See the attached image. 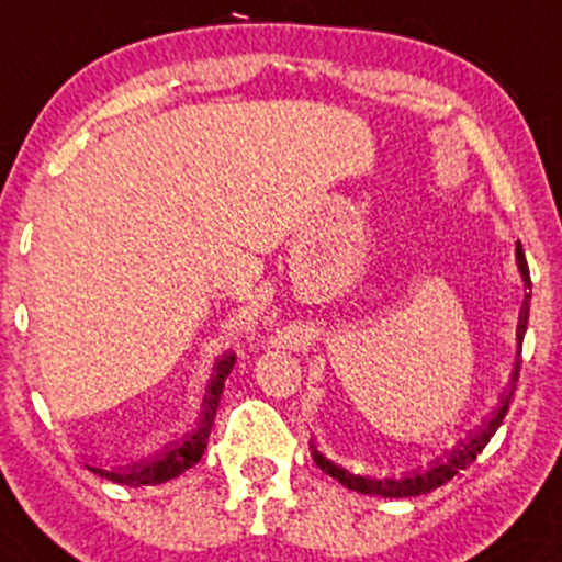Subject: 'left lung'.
Returning <instances> with one entry per match:
<instances>
[{
	"label": "left lung",
	"instance_id": "1",
	"mask_svg": "<svg viewBox=\"0 0 562 562\" xmlns=\"http://www.w3.org/2000/svg\"><path fill=\"white\" fill-rule=\"evenodd\" d=\"M515 263H518V272H520V280L526 282V288H531V277H528V263H526V256H524V248H520V243H515ZM528 301H531V293H526V303H524V312H520V322H518V346L524 344V335L528 330V312H531V306H528ZM518 378H520V362H515V372L513 378H509L507 383V391L502 393L499 404H496V409L488 415V420L481 425L475 434H470L468 441H462L460 447H454L449 451L443 460H438L434 468L425 470V473H415V475H404V479H370V475H359V473H351V470H346L344 465H338V462H333L330 457H325L322 451L314 447L312 443V457L314 462H317V468L325 470L327 475H333L335 481H340L344 486L351 488V492H359V494H370V496H383V499H404V496H420V494H430L434 488L443 486V483L454 479V475H460V470H465L470 462L475 460V457L481 454L483 447H486L488 441H492V436L499 430L502 420L507 417V409L509 404H513L515 398V385H518Z\"/></svg>",
	"mask_w": 562,
	"mask_h": 562
}]
</instances>
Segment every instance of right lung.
I'll list each match as a JSON object with an SVG mask.
<instances>
[{
    "label": "right lung",
    "instance_id": "add662e5",
    "mask_svg": "<svg viewBox=\"0 0 562 562\" xmlns=\"http://www.w3.org/2000/svg\"><path fill=\"white\" fill-rule=\"evenodd\" d=\"M235 359H237L235 351L222 353V357L216 359L214 372H211L209 385H205V396H203V404H200V415L195 420V428H192L190 434L182 438V441L173 443V447H166L158 457L142 462V465H137V468L105 470V468L89 465V470L97 475H102V479L121 483V486L139 488V486H158V483L173 481V479H179L184 470L198 465L205 447H209V436H211V428H214V417H216L218 402H222L224 383H227L232 367H235Z\"/></svg>",
    "mask_w": 562,
    "mask_h": 562
}]
</instances>
